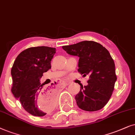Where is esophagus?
Returning <instances> with one entry per match:
<instances>
[{"instance_id": "obj_1", "label": "esophagus", "mask_w": 135, "mask_h": 135, "mask_svg": "<svg viewBox=\"0 0 135 135\" xmlns=\"http://www.w3.org/2000/svg\"><path fill=\"white\" fill-rule=\"evenodd\" d=\"M62 84H63V86H67L68 84H69V83H68L67 82H66V81H62Z\"/></svg>"}]
</instances>
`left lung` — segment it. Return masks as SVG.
Here are the masks:
<instances>
[{
  "label": "left lung",
  "mask_w": 135,
  "mask_h": 135,
  "mask_svg": "<svg viewBox=\"0 0 135 135\" xmlns=\"http://www.w3.org/2000/svg\"><path fill=\"white\" fill-rule=\"evenodd\" d=\"M70 55L80 57L78 72L88 75L87 86H81L75 96L78 106L89 112L99 110L106 105L112 96L117 76L114 61L110 53L99 43L84 41L62 46Z\"/></svg>",
  "instance_id": "1"
}]
</instances>
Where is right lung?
<instances>
[{"mask_svg":"<svg viewBox=\"0 0 135 135\" xmlns=\"http://www.w3.org/2000/svg\"><path fill=\"white\" fill-rule=\"evenodd\" d=\"M55 52V48L46 46L28 48L18 55L12 66V93L25 110L34 116H44L55 105V86L43 87L39 81L51 68Z\"/></svg>","mask_w":135,"mask_h":135,"instance_id":"right-lung-1","label":"right lung"}]
</instances>
